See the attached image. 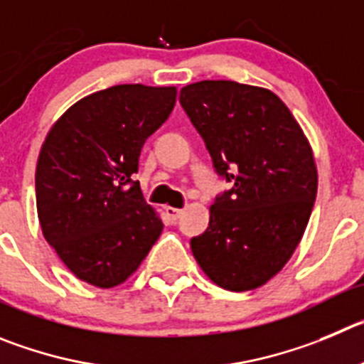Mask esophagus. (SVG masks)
I'll return each mask as SVG.
<instances>
[{
    "label": "esophagus",
    "mask_w": 364,
    "mask_h": 364,
    "mask_svg": "<svg viewBox=\"0 0 364 364\" xmlns=\"http://www.w3.org/2000/svg\"><path fill=\"white\" fill-rule=\"evenodd\" d=\"M165 212H166V215H168V219H171L172 223H176V220H178L179 217H181L183 210L181 208H174V206H166Z\"/></svg>",
    "instance_id": "1"
}]
</instances>
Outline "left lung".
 <instances>
[{"label":"left lung","instance_id":"obj_1","mask_svg":"<svg viewBox=\"0 0 364 364\" xmlns=\"http://www.w3.org/2000/svg\"><path fill=\"white\" fill-rule=\"evenodd\" d=\"M179 102L205 140L215 172L232 183L190 240L206 277L250 291L287 264L304 237L318 190L312 149L287 105L269 90L233 80L188 84Z\"/></svg>","mask_w":364,"mask_h":364}]
</instances>
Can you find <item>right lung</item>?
I'll use <instances>...</instances> for the list:
<instances>
[{"mask_svg":"<svg viewBox=\"0 0 364 364\" xmlns=\"http://www.w3.org/2000/svg\"><path fill=\"white\" fill-rule=\"evenodd\" d=\"M174 86L120 84L87 95L50 129L36 168L41 230L68 269L109 289L134 273L163 223L147 205L141 147L176 104Z\"/></svg>","mask_w":364,"mask_h":364,"instance_id":"1","label":"right lung"}]
</instances>
